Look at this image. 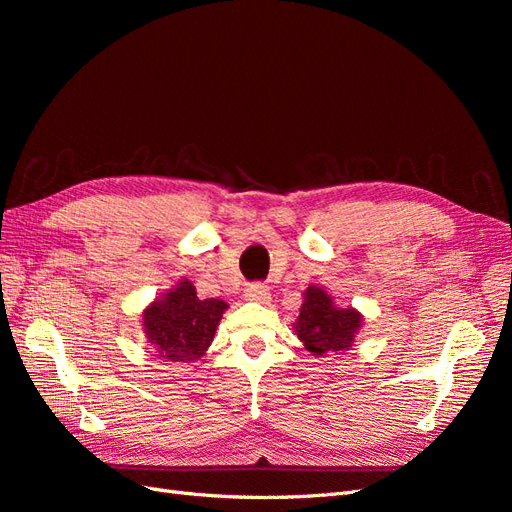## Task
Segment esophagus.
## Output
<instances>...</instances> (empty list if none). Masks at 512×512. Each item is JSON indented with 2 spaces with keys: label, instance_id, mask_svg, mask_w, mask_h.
Wrapping results in <instances>:
<instances>
[{
  "label": "esophagus",
  "instance_id": "1",
  "mask_svg": "<svg viewBox=\"0 0 512 512\" xmlns=\"http://www.w3.org/2000/svg\"><path fill=\"white\" fill-rule=\"evenodd\" d=\"M245 299H247V301H254V303H269L271 292H269L267 286L252 284V286L245 288Z\"/></svg>",
  "mask_w": 512,
  "mask_h": 512
}]
</instances>
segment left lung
Instances as JSON below:
<instances>
[{"instance_id":"8db88e82","label":"left lung","mask_w":512,"mask_h":512,"mask_svg":"<svg viewBox=\"0 0 512 512\" xmlns=\"http://www.w3.org/2000/svg\"><path fill=\"white\" fill-rule=\"evenodd\" d=\"M361 324V312H356L354 307H337L327 290L309 286L303 294V305L297 322H294V331H297L307 352L327 356L350 350Z\"/></svg>"}]
</instances>
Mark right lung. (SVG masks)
I'll list each match as a JSON object with an SVG mask.
<instances>
[{
  "label": "right lung",
  "instance_id": "obj_1",
  "mask_svg": "<svg viewBox=\"0 0 512 512\" xmlns=\"http://www.w3.org/2000/svg\"><path fill=\"white\" fill-rule=\"evenodd\" d=\"M220 299H198L190 280H181L143 312V329L158 356L173 363H194L207 352L226 312Z\"/></svg>",
  "mask_w": 512,
  "mask_h": 512
}]
</instances>
